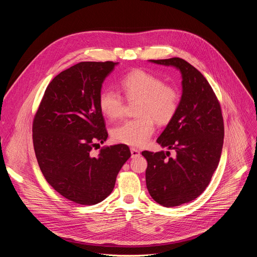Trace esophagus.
Wrapping results in <instances>:
<instances>
[{
    "label": "esophagus",
    "instance_id": "obj_1",
    "mask_svg": "<svg viewBox=\"0 0 257 257\" xmlns=\"http://www.w3.org/2000/svg\"><path fill=\"white\" fill-rule=\"evenodd\" d=\"M130 151H131V157H132L133 159H135V158H138V157L140 156V152H139L138 150H136V149L132 148Z\"/></svg>",
    "mask_w": 257,
    "mask_h": 257
}]
</instances>
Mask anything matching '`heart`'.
Wrapping results in <instances>:
<instances>
[{
    "mask_svg": "<svg viewBox=\"0 0 257 257\" xmlns=\"http://www.w3.org/2000/svg\"><path fill=\"white\" fill-rule=\"evenodd\" d=\"M121 89L128 101H138L135 119L127 120L113 129V138L120 143L142 146L155 132V121L167 125L176 116L180 104L179 89L141 69L134 70L121 80ZM98 106L108 119L120 118L125 102L120 93L104 89L98 95Z\"/></svg>",
    "mask_w": 257,
    "mask_h": 257,
    "instance_id": "obj_1",
    "label": "heart"
}]
</instances>
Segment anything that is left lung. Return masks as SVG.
<instances>
[{"instance_id":"left-lung-1","label":"left lung","mask_w":257,"mask_h":257,"mask_svg":"<svg viewBox=\"0 0 257 257\" xmlns=\"http://www.w3.org/2000/svg\"><path fill=\"white\" fill-rule=\"evenodd\" d=\"M181 71L183 93L174 119L157 142L170 152L144 151L148 161L146 187L159 204L179 206L197 198L217 168L224 143V120L219 101L201 73L180 58L151 60Z\"/></svg>"}]
</instances>
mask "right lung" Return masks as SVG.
<instances>
[{
	"instance_id": "obj_1",
	"label": "right lung",
	"mask_w": 257,
	"mask_h": 257,
	"mask_svg": "<svg viewBox=\"0 0 257 257\" xmlns=\"http://www.w3.org/2000/svg\"><path fill=\"white\" fill-rule=\"evenodd\" d=\"M117 63L80 62L48 85L32 123L36 160L49 184L65 198L93 205L112 193L131 157L126 144L103 146L107 138L98 95Z\"/></svg>"
}]
</instances>
